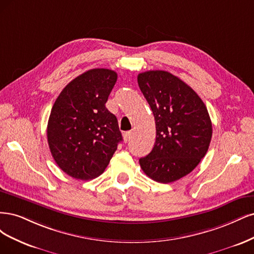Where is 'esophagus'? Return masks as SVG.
<instances>
[{
    "label": "esophagus",
    "mask_w": 254,
    "mask_h": 254,
    "mask_svg": "<svg viewBox=\"0 0 254 254\" xmlns=\"http://www.w3.org/2000/svg\"><path fill=\"white\" fill-rule=\"evenodd\" d=\"M130 132H126V133H124V139H125V141L126 142H127L128 140H129V138H130Z\"/></svg>",
    "instance_id": "obj_1"
}]
</instances>
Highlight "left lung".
Here are the masks:
<instances>
[{
	"label": "left lung",
	"instance_id": "obj_1",
	"mask_svg": "<svg viewBox=\"0 0 254 254\" xmlns=\"http://www.w3.org/2000/svg\"><path fill=\"white\" fill-rule=\"evenodd\" d=\"M137 81L156 126L154 148L139 163L153 181L173 183L197 167L209 149L212 124L208 110L189 85L169 71H144Z\"/></svg>",
	"mask_w": 254,
	"mask_h": 254
}]
</instances>
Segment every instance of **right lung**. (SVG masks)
<instances>
[{
	"mask_svg": "<svg viewBox=\"0 0 254 254\" xmlns=\"http://www.w3.org/2000/svg\"><path fill=\"white\" fill-rule=\"evenodd\" d=\"M116 81L112 69H89L70 81L54 103L48 145L57 165L73 178L101 175L122 141L117 118L105 108Z\"/></svg>",
	"mask_w": 254,
	"mask_h": 254,
	"instance_id": "obj_1",
	"label": "right lung"
}]
</instances>
